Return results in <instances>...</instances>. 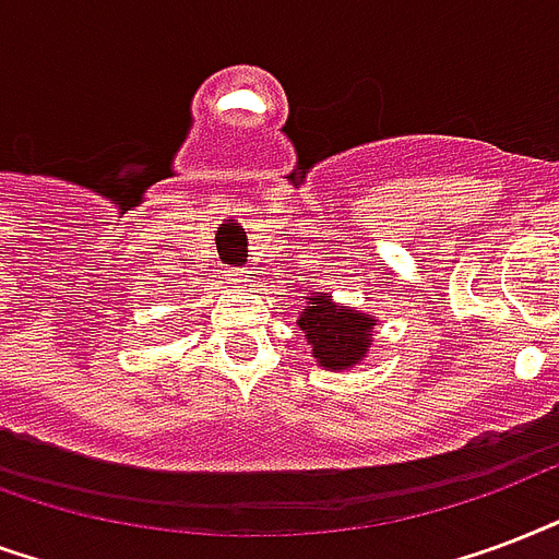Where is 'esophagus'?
Listing matches in <instances>:
<instances>
[{
    "label": "esophagus",
    "instance_id": "esophagus-1",
    "mask_svg": "<svg viewBox=\"0 0 559 559\" xmlns=\"http://www.w3.org/2000/svg\"><path fill=\"white\" fill-rule=\"evenodd\" d=\"M233 276H236V283H250L248 267H236V271H233Z\"/></svg>",
    "mask_w": 559,
    "mask_h": 559
}]
</instances>
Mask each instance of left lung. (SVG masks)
I'll use <instances>...</instances> for the list:
<instances>
[{
  "label": "left lung",
  "instance_id": "left-lung-1",
  "mask_svg": "<svg viewBox=\"0 0 559 559\" xmlns=\"http://www.w3.org/2000/svg\"><path fill=\"white\" fill-rule=\"evenodd\" d=\"M306 300L309 306L302 309L297 326L306 332V341L311 344L318 365L326 370H347L358 365L370 347V332L376 326L373 314L338 306L320 292Z\"/></svg>",
  "mask_w": 559,
  "mask_h": 559
}]
</instances>
